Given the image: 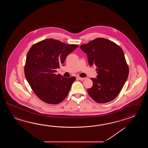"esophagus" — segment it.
<instances>
[{
    "instance_id": "esophagus-1",
    "label": "esophagus",
    "mask_w": 148,
    "mask_h": 148,
    "mask_svg": "<svg viewBox=\"0 0 148 148\" xmlns=\"http://www.w3.org/2000/svg\"><path fill=\"white\" fill-rule=\"evenodd\" d=\"M77 78L80 80H85V79H86V78H82V77H78Z\"/></svg>"
}]
</instances>
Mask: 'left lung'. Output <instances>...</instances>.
I'll use <instances>...</instances> for the list:
<instances>
[{
	"label": "left lung",
	"mask_w": 148,
	"mask_h": 148,
	"mask_svg": "<svg viewBox=\"0 0 148 148\" xmlns=\"http://www.w3.org/2000/svg\"><path fill=\"white\" fill-rule=\"evenodd\" d=\"M88 63L97 66V78H91L92 87L87 89L90 97L98 103L113 101L119 94L129 75V66L122 48L113 42L98 38L82 44Z\"/></svg>",
	"instance_id": "obj_1"
}]
</instances>
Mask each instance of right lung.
I'll return each instance as SVG.
<instances>
[{
	"label": "right lung",
	"mask_w": 148,
	"mask_h": 148,
	"mask_svg": "<svg viewBox=\"0 0 148 148\" xmlns=\"http://www.w3.org/2000/svg\"><path fill=\"white\" fill-rule=\"evenodd\" d=\"M78 45L66 44L54 39H45L33 44L27 54L25 78L32 90L41 101L58 104L69 93L75 77L65 78L56 70Z\"/></svg>",
	"instance_id": "right-lung-1"
}]
</instances>
